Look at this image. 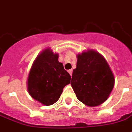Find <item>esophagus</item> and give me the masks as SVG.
<instances>
[{
  "label": "esophagus",
  "instance_id": "esophagus-1",
  "mask_svg": "<svg viewBox=\"0 0 132 132\" xmlns=\"http://www.w3.org/2000/svg\"><path fill=\"white\" fill-rule=\"evenodd\" d=\"M68 72L69 73V74L71 75V76H72V73H73V70H72V69H71V70H69V71H68Z\"/></svg>",
  "mask_w": 132,
  "mask_h": 132
}]
</instances>
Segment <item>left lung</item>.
Returning a JSON list of instances; mask_svg holds the SVG:
<instances>
[{
	"label": "left lung",
	"instance_id": "1",
	"mask_svg": "<svg viewBox=\"0 0 132 132\" xmlns=\"http://www.w3.org/2000/svg\"><path fill=\"white\" fill-rule=\"evenodd\" d=\"M71 85L80 102L95 107L108 100L114 86V77L104 56L88 49L77 55Z\"/></svg>",
	"mask_w": 132,
	"mask_h": 132
}]
</instances>
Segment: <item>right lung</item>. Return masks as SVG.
I'll return each mask as SVG.
<instances>
[{"instance_id":"obj_1","label":"right lung","mask_w":132,"mask_h":132,"mask_svg":"<svg viewBox=\"0 0 132 132\" xmlns=\"http://www.w3.org/2000/svg\"><path fill=\"white\" fill-rule=\"evenodd\" d=\"M59 54L46 48L34 61L27 78V90L31 97L44 105L58 101L63 88L71 82V76L58 60Z\"/></svg>"}]
</instances>
